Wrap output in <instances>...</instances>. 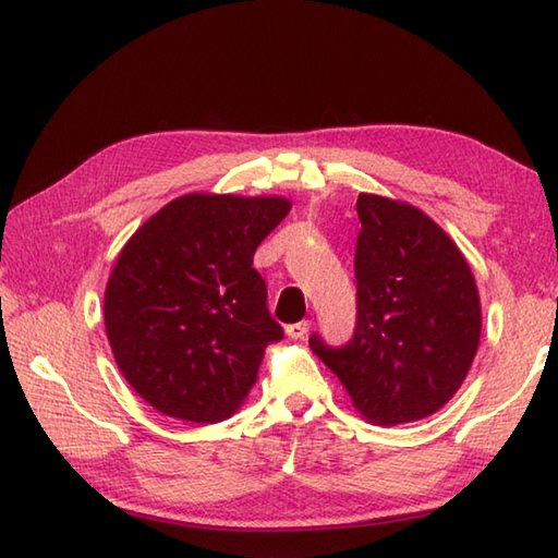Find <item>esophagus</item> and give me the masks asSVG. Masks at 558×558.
Instances as JSON below:
<instances>
[{
	"label": "esophagus",
	"instance_id": "34e87169",
	"mask_svg": "<svg viewBox=\"0 0 558 558\" xmlns=\"http://www.w3.org/2000/svg\"><path fill=\"white\" fill-rule=\"evenodd\" d=\"M307 331H310V322L307 319L287 326V336L293 338V341H303V338L307 336Z\"/></svg>",
	"mask_w": 558,
	"mask_h": 558
}]
</instances>
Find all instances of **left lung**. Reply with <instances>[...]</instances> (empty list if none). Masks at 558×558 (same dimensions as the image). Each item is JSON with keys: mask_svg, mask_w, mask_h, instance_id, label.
Segmentation results:
<instances>
[{"mask_svg": "<svg viewBox=\"0 0 558 558\" xmlns=\"http://www.w3.org/2000/svg\"><path fill=\"white\" fill-rule=\"evenodd\" d=\"M357 324L341 348L310 336L352 404L381 426L438 412L464 381L481 341V298L464 255L428 215L360 194Z\"/></svg>", "mask_w": 558, "mask_h": 558, "instance_id": "8db88e82", "label": "left lung"}]
</instances>
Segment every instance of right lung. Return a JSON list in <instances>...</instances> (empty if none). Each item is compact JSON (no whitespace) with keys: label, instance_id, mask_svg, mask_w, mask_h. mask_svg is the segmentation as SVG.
<instances>
[{"label":"right lung","instance_id":"add662e5","mask_svg":"<svg viewBox=\"0 0 558 558\" xmlns=\"http://www.w3.org/2000/svg\"><path fill=\"white\" fill-rule=\"evenodd\" d=\"M279 196L186 194L162 206L120 251L108 279V343L154 410L217 424L257 381L281 341L255 248L289 215Z\"/></svg>","mask_w":558,"mask_h":558}]
</instances>
